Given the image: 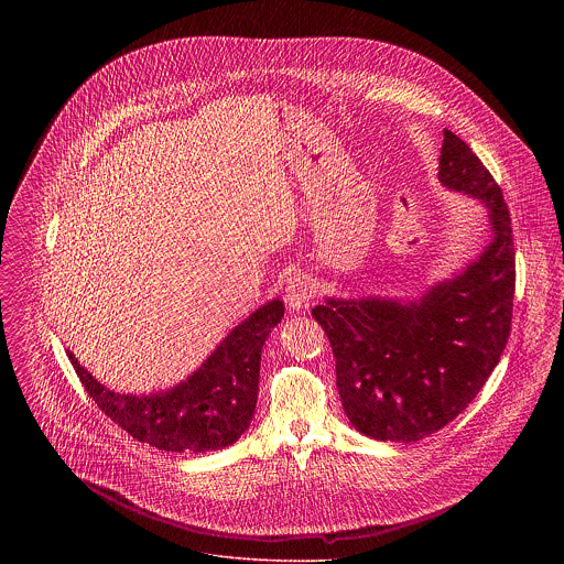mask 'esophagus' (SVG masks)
Wrapping results in <instances>:
<instances>
[{
  "mask_svg": "<svg viewBox=\"0 0 564 564\" xmlns=\"http://www.w3.org/2000/svg\"><path fill=\"white\" fill-rule=\"evenodd\" d=\"M313 300V284L306 273H295L284 289V302L291 311H304L311 306Z\"/></svg>",
  "mask_w": 564,
  "mask_h": 564,
  "instance_id": "1",
  "label": "esophagus"
}]
</instances>
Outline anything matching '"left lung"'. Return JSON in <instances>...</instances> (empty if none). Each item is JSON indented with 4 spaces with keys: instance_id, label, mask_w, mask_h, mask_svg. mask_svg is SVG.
<instances>
[{
    "instance_id": "8db88e82",
    "label": "left lung",
    "mask_w": 564,
    "mask_h": 564,
    "mask_svg": "<svg viewBox=\"0 0 564 564\" xmlns=\"http://www.w3.org/2000/svg\"><path fill=\"white\" fill-rule=\"evenodd\" d=\"M443 134L438 180L488 208V247L421 300L332 297L313 308L336 358L345 414L376 441L414 443L454 421L480 393L510 336V213L471 148L449 130Z\"/></svg>"
}]
</instances>
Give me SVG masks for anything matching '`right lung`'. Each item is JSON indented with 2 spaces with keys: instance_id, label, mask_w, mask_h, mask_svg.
Segmentation results:
<instances>
[{
  "instance_id": "obj_1",
  "label": "right lung",
  "mask_w": 564,
  "mask_h": 564,
  "mask_svg": "<svg viewBox=\"0 0 564 564\" xmlns=\"http://www.w3.org/2000/svg\"><path fill=\"white\" fill-rule=\"evenodd\" d=\"M284 304L271 300L239 323L208 360L177 387L152 395H126L97 382L67 351L84 391L132 438L164 452H215L249 427L258 400L260 354Z\"/></svg>"
}]
</instances>
